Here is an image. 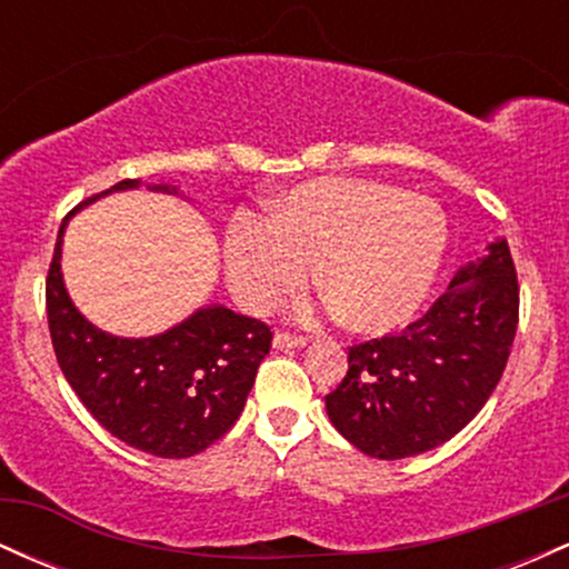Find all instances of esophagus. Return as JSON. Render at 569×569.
Masks as SVG:
<instances>
[{
  "label": "esophagus",
  "instance_id": "esophagus-1",
  "mask_svg": "<svg viewBox=\"0 0 569 569\" xmlns=\"http://www.w3.org/2000/svg\"><path fill=\"white\" fill-rule=\"evenodd\" d=\"M307 345V337L302 335H289V331H278L276 337H272V348L278 350H286V348H305Z\"/></svg>",
  "mask_w": 569,
  "mask_h": 569
}]
</instances>
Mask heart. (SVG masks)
<instances>
[{
    "label": "heart",
    "instance_id": "1",
    "mask_svg": "<svg viewBox=\"0 0 569 569\" xmlns=\"http://www.w3.org/2000/svg\"><path fill=\"white\" fill-rule=\"evenodd\" d=\"M447 251V219L433 200L369 179H318L283 194L272 219L238 217L224 246L227 278L253 312L310 283L363 335L415 318Z\"/></svg>",
    "mask_w": 569,
    "mask_h": 569
}]
</instances>
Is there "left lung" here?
I'll return each mask as SVG.
<instances>
[{
  "mask_svg": "<svg viewBox=\"0 0 569 569\" xmlns=\"http://www.w3.org/2000/svg\"><path fill=\"white\" fill-rule=\"evenodd\" d=\"M519 323V283L502 238L462 264L401 335L352 345L326 396L339 433L380 460L422 455L460 433L498 388Z\"/></svg>",
  "mask_w": 569,
  "mask_h": 569,
  "instance_id": "obj_1",
  "label": "left lung"
}]
</instances>
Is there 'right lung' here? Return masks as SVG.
Wrapping results in <instances>:
<instances>
[{
    "label": "right lung",
    "instance_id": "right-lung-1",
    "mask_svg": "<svg viewBox=\"0 0 569 569\" xmlns=\"http://www.w3.org/2000/svg\"><path fill=\"white\" fill-rule=\"evenodd\" d=\"M139 187L141 179H126L71 213L103 194ZM147 189L179 194L173 184ZM63 230L67 221L58 230L44 297L58 367L71 390L109 433L141 452L181 460L211 447L246 407L259 363L270 352V326L206 305L162 335H107L77 310L63 286Z\"/></svg>",
    "mask_w": 569,
    "mask_h": 569
}]
</instances>
